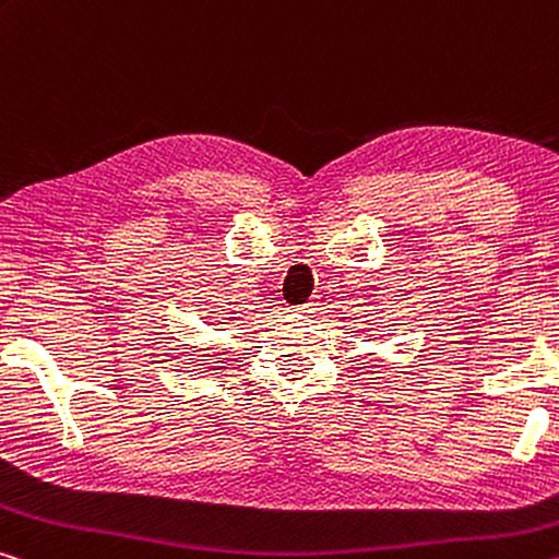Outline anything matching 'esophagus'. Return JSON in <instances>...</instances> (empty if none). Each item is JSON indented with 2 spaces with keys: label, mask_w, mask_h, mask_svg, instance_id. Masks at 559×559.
I'll return each mask as SVG.
<instances>
[{
  "label": "esophagus",
  "mask_w": 559,
  "mask_h": 559,
  "mask_svg": "<svg viewBox=\"0 0 559 559\" xmlns=\"http://www.w3.org/2000/svg\"><path fill=\"white\" fill-rule=\"evenodd\" d=\"M318 306H321V300L311 298V300H308V304L298 306V308H296V313H300V316H313L316 311H321V308H318Z\"/></svg>",
  "instance_id": "34e87169"
}]
</instances>
